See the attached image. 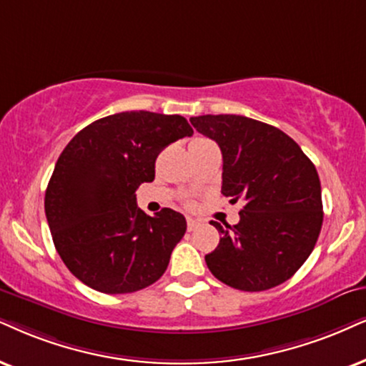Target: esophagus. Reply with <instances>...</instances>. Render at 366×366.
Listing matches in <instances>:
<instances>
[{
    "mask_svg": "<svg viewBox=\"0 0 366 366\" xmlns=\"http://www.w3.org/2000/svg\"><path fill=\"white\" fill-rule=\"evenodd\" d=\"M197 226H199V221H197V219H192V217H187V229H189V231L196 229Z\"/></svg>",
    "mask_w": 366,
    "mask_h": 366,
    "instance_id": "obj_1",
    "label": "esophagus"
}]
</instances>
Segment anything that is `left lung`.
Here are the masks:
<instances>
[{"label": "left lung", "mask_w": 366, "mask_h": 366, "mask_svg": "<svg viewBox=\"0 0 366 366\" xmlns=\"http://www.w3.org/2000/svg\"><path fill=\"white\" fill-rule=\"evenodd\" d=\"M223 154L221 192L242 199L239 223L221 226L219 244L207 253L211 274L244 292L289 280L316 247L322 226L321 182L307 155L272 124L239 114L191 118Z\"/></svg>", "instance_id": "8db88e82"}]
</instances>
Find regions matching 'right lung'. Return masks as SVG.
Returning a JSON list of instances; mask_svg holds the SVG:
<instances>
[{"label":"right lung","mask_w":366,"mask_h":366,"mask_svg":"<svg viewBox=\"0 0 366 366\" xmlns=\"http://www.w3.org/2000/svg\"><path fill=\"white\" fill-rule=\"evenodd\" d=\"M192 133L179 114L124 111L67 143L45 191V216L60 258L82 284L129 294L164 275L186 217L169 207L147 216L135 191L155 179L160 152Z\"/></svg>","instance_id":"obj_1"}]
</instances>
